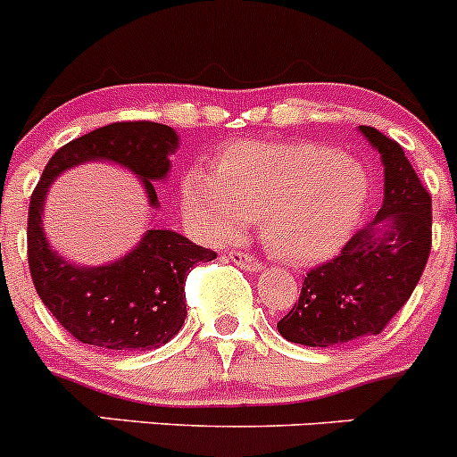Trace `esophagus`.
I'll use <instances>...</instances> for the list:
<instances>
[{"label":"esophagus","instance_id":"obj_1","mask_svg":"<svg viewBox=\"0 0 457 457\" xmlns=\"http://www.w3.org/2000/svg\"><path fill=\"white\" fill-rule=\"evenodd\" d=\"M230 262L237 263V266L246 272H260L263 268L262 263L257 262L253 255H248V253H237V251L230 253Z\"/></svg>","mask_w":457,"mask_h":457}]
</instances>
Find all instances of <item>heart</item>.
<instances>
[{"mask_svg":"<svg viewBox=\"0 0 457 457\" xmlns=\"http://www.w3.org/2000/svg\"><path fill=\"white\" fill-rule=\"evenodd\" d=\"M182 204L206 237H237L260 218L266 246L288 263L334 255L359 227L370 176L359 160L301 140H237L182 178Z\"/></svg>","mask_w":457,"mask_h":457,"instance_id":"heart-1","label":"heart"}]
</instances>
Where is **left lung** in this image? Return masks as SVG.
Wrapping results in <instances>:
<instances>
[{"mask_svg":"<svg viewBox=\"0 0 457 457\" xmlns=\"http://www.w3.org/2000/svg\"><path fill=\"white\" fill-rule=\"evenodd\" d=\"M385 167L383 204L341 255L312 268L299 301L277 323L286 341L332 347L374 337L407 303L431 251V195L396 140L359 127Z\"/></svg>","mask_w":457,"mask_h":457,"instance_id":"left-lung-1","label":"left lung"}]
</instances>
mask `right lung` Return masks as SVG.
<instances>
[{
  "mask_svg": "<svg viewBox=\"0 0 457 457\" xmlns=\"http://www.w3.org/2000/svg\"><path fill=\"white\" fill-rule=\"evenodd\" d=\"M180 138L169 125L112 123L63 145L46 164L28 211V266L35 290L74 338L103 350H156L180 332L187 319L185 281L195 263L215 253L169 228H147L119 260L81 266L50 246L44 206L61 173L86 162H112L134 173L154 211L156 182L171 169Z\"/></svg>",
  "mask_w": 457,
  "mask_h": 457,
  "instance_id": "right-lung-1",
  "label": "right lung"
}]
</instances>
